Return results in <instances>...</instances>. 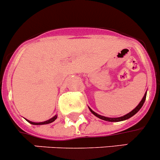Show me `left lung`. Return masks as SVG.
Listing matches in <instances>:
<instances>
[{"mask_svg": "<svg viewBox=\"0 0 160 160\" xmlns=\"http://www.w3.org/2000/svg\"><path fill=\"white\" fill-rule=\"evenodd\" d=\"M146 94H147V92L145 94V95H144L143 98H142V100L141 101L140 103L138 104V106L136 107V108H134V110H132V111H131V112L128 113V114L125 115V116H121V117H118V118H108V117H105V116H101V115L97 114V113L94 112V111H92V110H91L90 108H89V109H90V111H91V112H92L93 114L94 115V116H97V117H98L99 119H103V120H105V121H108V122H119V121H123V120H125V119H129V118H131V116H134V114H136V113H137L138 112L139 110H140V108H142V105H143V104L145 103V98H146Z\"/></svg>", "mask_w": 160, "mask_h": 160, "instance_id": "8db88e82", "label": "left lung"}]
</instances>
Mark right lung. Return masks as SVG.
<instances>
[{
  "label": "right lung",
  "mask_w": 160,
  "mask_h": 160,
  "mask_svg": "<svg viewBox=\"0 0 160 160\" xmlns=\"http://www.w3.org/2000/svg\"><path fill=\"white\" fill-rule=\"evenodd\" d=\"M57 119V116H55L54 117H52V119H48V120H47V121H44V122H41V123H33V122H31V121H29V120H27L28 122H29V123H31V124H33V125H42V124H48V123H52V122H54L55 120V119Z\"/></svg>",
  "instance_id": "right-lung-1"
}]
</instances>
